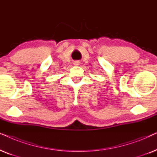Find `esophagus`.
Masks as SVG:
<instances>
[{"label": "esophagus", "mask_w": 157, "mask_h": 157, "mask_svg": "<svg viewBox=\"0 0 157 157\" xmlns=\"http://www.w3.org/2000/svg\"><path fill=\"white\" fill-rule=\"evenodd\" d=\"M79 63H80V61H75L74 62V64L75 66H78V65H79Z\"/></svg>", "instance_id": "obj_1"}]
</instances>
